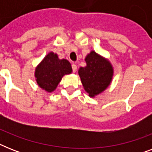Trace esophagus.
<instances>
[{
    "label": "esophagus",
    "instance_id": "34e87169",
    "mask_svg": "<svg viewBox=\"0 0 152 152\" xmlns=\"http://www.w3.org/2000/svg\"><path fill=\"white\" fill-rule=\"evenodd\" d=\"M72 72H76V70H77V66H76V64H72Z\"/></svg>",
    "mask_w": 152,
    "mask_h": 152
}]
</instances>
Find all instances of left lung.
<instances>
[{
	"label": "left lung",
	"mask_w": 152,
	"mask_h": 152,
	"mask_svg": "<svg viewBox=\"0 0 152 152\" xmlns=\"http://www.w3.org/2000/svg\"><path fill=\"white\" fill-rule=\"evenodd\" d=\"M85 61L87 65L80 67L78 72L85 91L89 96L94 97L110 85L113 77V67L109 61L95 51L88 54Z\"/></svg>",
	"instance_id": "1"
}]
</instances>
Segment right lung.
<instances>
[{
	"mask_svg": "<svg viewBox=\"0 0 152 152\" xmlns=\"http://www.w3.org/2000/svg\"><path fill=\"white\" fill-rule=\"evenodd\" d=\"M72 71L71 64L65 59L60 60L57 55L50 52L37 66L34 72L38 85L47 92H52L63 76Z\"/></svg>",
	"mask_w": 152,
	"mask_h": 152,
	"instance_id": "1",
	"label": "right lung"
}]
</instances>
